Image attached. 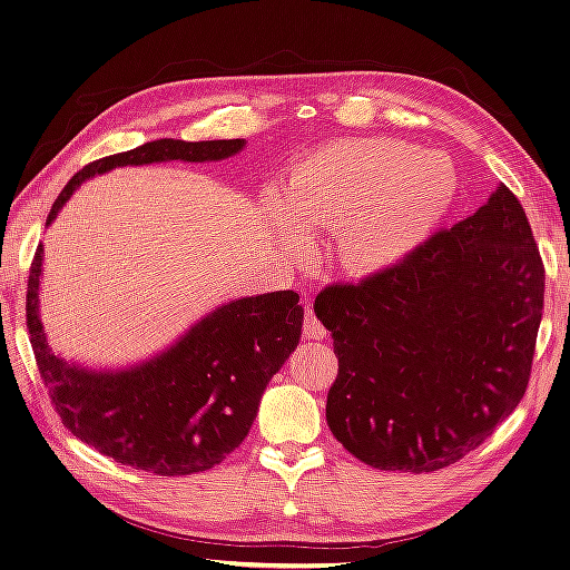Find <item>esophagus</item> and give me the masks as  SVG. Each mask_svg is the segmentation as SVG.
I'll use <instances>...</instances> for the list:
<instances>
[{
  "instance_id": "obj_1",
  "label": "esophagus",
  "mask_w": 570,
  "mask_h": 570,
  "mask_svg": "<svg viewBox=\"0 0 570 570\" xmlns=\"http://www.w3.org/2000/svg\"><path fill=\"white\" fill-rule=\"evenodd\" d=\"M303 336H305V338H313V341H320V338L327 336V327H324V324L317 320L313 307H307V311H305Z\"/></svg>"
}]
</instances>
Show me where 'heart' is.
<instances>
[{
  "label": "heart",
  "instance_id": "1",
  "mask_svg": "<svg viewBox=\"0 0 570 570\" xmlns=\"http://www.w3.org/2000/svg\"><path fill=\"white\" fill-rule=\"evenodd\" d=\"M461 176L444 153L396 138H346L301 159L286 178L291 217L336 232V259L353 276L396 267L425 246L456 205ZM282 222L291 253L307 250V234Z\"/></svg>",
  "mask_w": 570,
  "mask_h": 570
}]
</instances>
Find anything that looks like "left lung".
Wrapping results in <instances>:
<instances>
[{
	"instance_id": "left-lung-1",
	"label": "left lung",
	"mask_w": 570,
	"mask_h": 570,
	"mask_svg": "<svg viewBox=\"0 0 570 570\" xmlns=\"http://www.w3.org/2000/svg\"><path fill=\"white\" fill-rule=\"evenodd\" d=\"M542 303V257L503 184L396 267L320 291L338 357L332 434L380 470L461 461L523 399Z\"/></svg>"
}]
</instances>
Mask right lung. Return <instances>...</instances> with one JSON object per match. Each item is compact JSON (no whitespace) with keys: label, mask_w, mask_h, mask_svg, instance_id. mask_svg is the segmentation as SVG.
Masks as SVG:
<instances>
[{"label":"right lung","mask_w":570,"mask_h":570,"mask_svg":"<svg viewBox=\"0 0 570 570\" xmlns=\"http://www.w3.org/2000/svg\"><path fill=\"white\" fill-rule=\"evenodd\" d=\"M243 148V138H159L97 159L63 186L47 226L92 176L174 159L219 161ZM42 259L40 243L28 279V332L63 425L105 456L153 475L203 473L229 456L248 436L269 380L298 346L303 305L296 291L222 303L145 361L88 367L55 353L47 341L40 317Z\"/></svg>","instance_id":"add662e5"}]
</instances>
